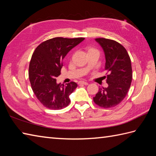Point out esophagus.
<instances>
[{
  "mask_svg": "<svg viewBox=\"0 0 156 156\" xmlns=\"http://www.w3.org/2000/svg\"><path fill=\"white\" fill-rule=\"evenodd\" d=\"M79 84H84V85H88V83L87 82H84V81H80L78 82Z\"/></svg>",
  "mask_w": 156,
  "mask_h": 156,
  "instance_id": "obj_1",
  "label": "esophagus"
}]
</instances>
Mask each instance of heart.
<instances>
[{
	"instance_id": "1",
	"label": "heart",
	"mask_w": 156,
	"mask_h": 156,
	"mask_svg": "<svg viewBox=\"0 0 156 156\" xmlns=\"http://www.w3.org/2000/svg\"><path fill=\"white\" fill-rule=\"evenodd\" d=\"M88 51H93V50H96V49H95L94 48H89L88 49Z\"/></svg>"
}]
</instances>
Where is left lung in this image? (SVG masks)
Masks as SVG:
<instances>
[{
  "label": "left lung",
  "mask_w": 156,
  "mask_h": 156,
  "mask_svg": "<svg viewBox=\"0 0 156 156\" xmlns=\"http://www.w3.org/2000/svg\"><path fill=\"white\" fill-rule=\"evenodd\" d=\"M105 55V70L108 72V87L100 88L93 98L96 105L105 108H111L123 100L132 81L131 59L126 49L112 39L97 38Z\"/></svg>",
  "instance_id": "left-lung-1"
}]
</instances>
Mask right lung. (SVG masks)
I'll list each match as a JSON object with an SVG mask.
<instances>
[{
    "instance_id": "obj_1",
    "label": "right lung",
    "mask_w": 156,
    "mask_h": 156,
    "mask_svg": "<svg viewBox=\"0 0 156 156\" xmlns=\"http://www.w3.org/2000/svg\"><path fill=\"white\" fill-rule=\"evenodd\" d=\"M84 39L55 37L36 48L29 64V78L36 97L46 108L59 110L69 104V97L77 84L74 82L65 86L57 84L55 78L61 74L63 59Z\"/></svg>"
}]
</instances>
